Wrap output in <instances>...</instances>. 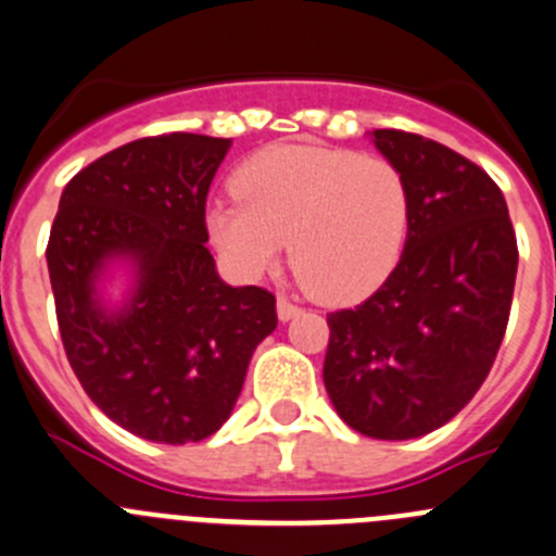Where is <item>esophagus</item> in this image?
<instances>
[{
  "mask_svg": "<svg viewBox=\"0 0 556 556\" xmlns=\"http://www.w3.org/2000/svg\"><path fill=\"white\" fill-rule=\"evenodd\" d=\"M299 306L293 304V301L288 299V295H279L277 299V315H279V320L282 323H288V320H293L295 315H299Z\"/></svg>",
  "mask_w": 556,
  "mask_h": 556,
  "instance_id": "34e87169",
  "label": "esophagus"
}]
</instances>
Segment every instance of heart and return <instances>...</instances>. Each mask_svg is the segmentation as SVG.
Masks as SVG:
<instances>
[{"label": "heart", "mask_w": 556, "mask_h": 556, "mask_svg": "<svg viewBox=\"0 0 556 556\" xmlns=\"http://www.w3.org/2000/svg\"><path fill=\"white\" fill-rule=\"evenodd\" d=\"M239 201L208 208V236L244 277L282 255L323 301L375 293L402 255L407 185L396 165L350 149L285 143L247 160L233 179Z\"/></svg>", "instance_id": "b5f03b06"}]
</instances>
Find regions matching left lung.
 I'll return each mask as SVG.
<instances>
[{
	"instance_id": "8db88e82",
	"label": "left lung",
	"mask_w": 556,
	"mask_h": 556,
	"mask_svg": "<svg viewBox=\"0 0 556 556\" xmlns=\"http://www.w3.org/2000/svg\"><path fill=\"white\" fill-rule=\"evenodd\" d=\"M371 143L407 185V241L377 293L328 315L323 382L350 429L413 440L448 424L486 380L519 250L486 170L402 129H375Z\"/></svg>"
}]
</instances>
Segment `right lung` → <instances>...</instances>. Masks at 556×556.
Returning <instances> with one entry per match:
<instances>
[{"label":"right lung","mask_w":556,"mask_h":556,"mask_svg":"<svg viewBox=\"0 0 556 556\" xmlns=\"http://www.w3.org/2000/svg\"><path fill=\"white\" fill-rule=\"evenodd\" d=\"M230 143L170 132L113 149L70 179L48 239L75 377L111 421L152 443L217 432L277 328V299L223 282L206 250V195ZM116 265L130 288L111 305L101 288Z\"/></svg>","instance_id":"obj_1"}]
</instances>
